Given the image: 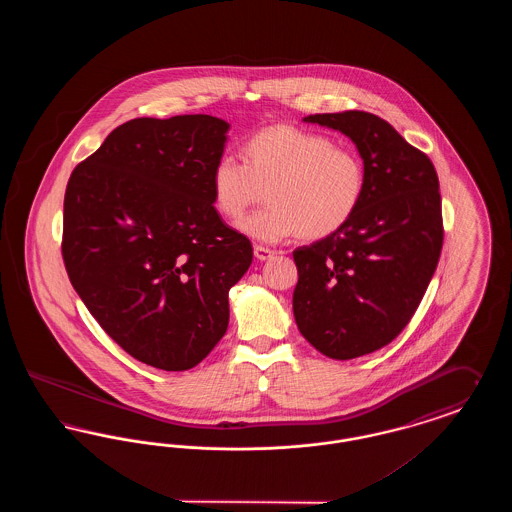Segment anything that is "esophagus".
I'll return each instance as SVG.
<instances>
[{"label": "esophagus", "instance_id": "1", "mask_svg": "<svg viewBox=\"0 0 512 512\" xmlns=\"http://www.w3.org/2000/svg\"><path fill=\"white\" fill-rule=\"evenodd\" d=\"M253 253H255V257H257L259 261H268V259H272V257L276 255L274 249H268V247H263V245H255V247H253Z\"/></svg>", "mask_w": 512, "mask_h": 512}]
</instances>
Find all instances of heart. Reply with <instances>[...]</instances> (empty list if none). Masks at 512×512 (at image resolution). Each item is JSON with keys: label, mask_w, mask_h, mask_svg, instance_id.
Returning a JSON list of instances; mask_svg holds the SVG:
<instances>
[{"label": "heart", "mask_w": 512, "mask_h": 512, "mask_svg": "<svg viewBox=\"0 0 512 512\" xmlns=\"http://www.w3.org/2000/svg\"><path fill=\"white\" fill-rule=\"evenodd\" d=\"M209 184L215 209L230 220L267 190L270 205L238 222V230L255 242L278 244L299 232L313 240L338 232L363 201L366 174L353 149L315 132L272 126L245 142L244 163L220 157Z\"/></svg>", "instance_id": "heart-1"}]
</instances>
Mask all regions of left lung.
<instances>
[{
    "mask_svg": "<svg viewBox=\"0 0 512 512\" xmlns=\"http://www.w3.org/2000/svg\"><path fill=\"white\" fill-rule=\"evenodd\" d=\"M303 122L347 136L365 165V195L353 219L293 251L299 332L322 355L349 361L388 345L434 276L443 244L438 174L372 113H324Z\"/></svg>",
    "mask_w": 512,
    "mask_h": 512,
    "instance_id": "1",
    "label": "left lung"
}]
</instances>
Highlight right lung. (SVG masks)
<instances>
[{
  "label": "right lung",
  "mask_w": 512,
  "mask_h": 512,
  "mask_svg": "<svg viewBox=\"0 0 512 512\" xmlns=\"http://www.w3.org/2000/svg\"><path fill=\"white\" fill-rule=\"evenodd\" d=\"M230 124L211 115L132 119L67 184L63 259L99 326L161 370L199 365L228 328V292L253 261L220 219L211 171Z\"/></svg>",
  "instance_id": "1"
}]
</instances>
